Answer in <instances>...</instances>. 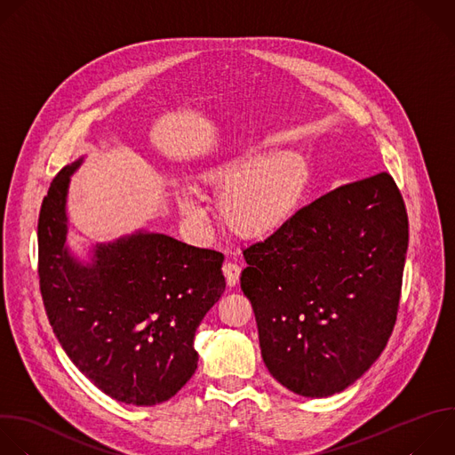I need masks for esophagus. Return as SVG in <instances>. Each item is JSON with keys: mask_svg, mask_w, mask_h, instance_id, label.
I'll use <instances>...</instances> for the list:
<instances>
[{"mask_svg": "<svg viewBox=\"0 0 455 455\" xmlns=\"http://www.w3.org/2000/svg\"><path fill=\"white\" fill-rule=\"evenodd\" d=\"M223 275H225L227 283H228L230 287L237 285V282H239V275H241V267H239V264H235V262H225V264H223Z\"/></svg>", "mask_w": 455, "mask_h": 455, "instance_id": "obj_1", "label": "esophagus"}]
</instances>
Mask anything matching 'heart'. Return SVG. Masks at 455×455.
Segmentation results:
<instances>
[{
	"label": "heart",
	"mask_w": 455,
	"mask_h": 455,
	"mask_svg": "<svg viewBox=\"0 0 455 455\" xmlns=\"http://www.w3.org/2000/svg\"><path fill=\"white\" fill-rule=\"evenodd\" d=\"M202 186L220 195L223 225L243 239H266L278 232L306 202L313 170L307 157L294 149H246L198 173ZM182 211L202 218L191 195H182Z\"/></svg>",
	"instance_id": "1"
}]
</instances>
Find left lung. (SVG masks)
Masks as SVG:
<instances>
[{"label":"left lung","mask_w":455,"mask_h":455,"mask_svg":"<svg viewBox=\"0 0 455 455\" xmlns=\"http://www.w3.org/2000/svg\"><path fill=\"white\" fill-rule=\"evenodd\" d=\"M409 223L387 173L341 186L243 250L266 368L283 387L325 398L361 379L396 322Z\"/></svg>","instance_id":"left-lung-1"}]
</instances>
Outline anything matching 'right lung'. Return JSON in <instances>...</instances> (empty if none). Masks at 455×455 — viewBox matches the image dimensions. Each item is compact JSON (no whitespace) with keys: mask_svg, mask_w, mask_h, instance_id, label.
Here are the masks:
<instances>
[{"mask_svg":"<svg viewBox=\"0 0 455 455\" xmlns=\"http://www.w3.org/2000/svg\"><path fill=\"white\" fill-rule=\"evenodd\" d=\"M84 157L62 168L43 200L39 278L48 320L75 366L132 405L175 396L198 368L195 334L225 291L223 253L135 230L96 243L91 260L68 246V191Z\"/></svg>","mask_w":455,"mask_h":455,"instance_id":"add662e5","label":"right lung"}]
</instances>
